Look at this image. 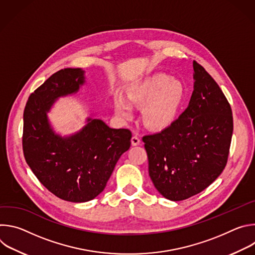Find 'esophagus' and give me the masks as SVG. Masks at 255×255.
Listing matches in <instances>:
<instances>
[{
    "label": "esophagus",
    "mask_w": 255,
    "mask_h": 255,
    "mask_svg": "<svg viewBox=\"0 0 255 255\" xmlns=\"http://www.w3.org/2000/svg\"><path fill=\"white\" fill-rule=\"evenodd\" d=\"M131 143H132L133 146H137V145L140 144V139L135 135V136H133V137L131 138Z\"/></svg>",
    "instance_id": "esophagus-1"
}]
</instances>
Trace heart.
<instances>
[{
	"label": "heart",
	"instance_id": "obj_1",
	"mask_svg": "<svg viewBox=\"0 0 255 255\" xmlns=\"http://www.w3.org/2000/svg\"><path fill=\"white\" fill-rule=\"evenodd\" d=\"M184 99V87L178 81L161 74L145 78L126 93V99L117 98L114 102L116 114L123 120L133 118L131 106L142 109V121L148 129L161 131L175 120Z\"/></svg>",
	"mask_w": 255,
	"mask_h": 255
}]
</instances>
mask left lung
Returning <instances> with one entry per match:
<instances>
[{"mask_svg": "<svg viewBox=\"0 0 255 255\" xmlns=\"http://www.w3.org/2000/svg\"><path fill=\"white\" fill-rule=\"evenodd\" d=\"M194 91L186 110L166 129L143 137L149 176L165 199L195 196L226 166L233 132L231 107L222 90L193 62Z\"/></svg>", "mask_w": 255, "mask_h": 255, "instance_id": "left-lung-1", "label": "left lung"}]
</instances>
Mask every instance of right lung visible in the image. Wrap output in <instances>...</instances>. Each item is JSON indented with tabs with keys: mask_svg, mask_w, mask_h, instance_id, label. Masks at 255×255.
Here are the masks:
<instances>
[{
	"mask_svg": "<svg viewBox=\"0 0 255 255\" xmlns=\"http://www.w3.org/2000/svg\"><path fill=\"white\" fill-rule=\"evenodd\" d=\"M85 84L82 68L55 72L31 94L23 117L27 164L49 192L72 203L91 201L104 191L132 137L130 130L110 128L93 115L74 134L54 131L47 116L51 107L61 97L76 95Z\"/></svg>",
	"mask_w": 255,
	"mask_h": 255,
	"instance_id": "add662e5",
	"label": "right lung"
}]
</instances>
